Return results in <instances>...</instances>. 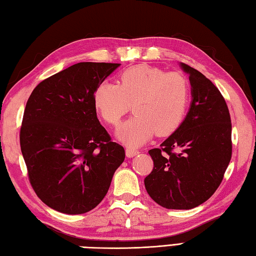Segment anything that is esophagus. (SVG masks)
<instances>
[{"instance_id": "esophagus-1", "label": "esophagus", "mask_w": 256, "mask_h": 256, "mask_svg": "<svg viewBox=\"0 0 256 256\" xmlns=\"http://www.w3.org/2000/svg\"><path fill=\"white\" fill-rule=\"evenodd\" d=\"M138 153H140V150L132 148V147H127V148H126V155H127V158H134V156H136Z\"/></svg>"}]
</instances>
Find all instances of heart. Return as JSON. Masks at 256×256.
I'll list each match as a JSON object with an SVG mask.
<instances>
[{"instance_id":"obj_1","label":"heart","mask_w":256,"mask_h":256,"mask_svg":"<svg viewBox=\"0 0 256 256\" xmlns=\"http://www.w3.org/2000/svg\"><path fill=\"white\" fill-rule=\"evenodd\" d=\"M190 96L189 80L183 74L142 64L121 72L118 84H98L93 104L106 124L118 126L132 103L135 114L118 135L128 145L137 146L155 132L163 137L176 132L184 120Z\"/></svg>"}]
</instances>
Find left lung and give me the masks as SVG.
<instances>
[{
    "instance_id": "8db88e82",
    "label": "left lung",
    "mask_w": 256,
    "mask_h": 256,
    "mask_svg": "<svg viewBox=\"0 0 256 256\" xmlns=\"http://www.w3.org/2000/svg\"><path fill=\"white\" fill-rule=\"evenodd\" d=\"M191 104L180 127L148 153L154 168L145 188L166 209H192L218 189L232 158V122L226 101L212 80L191 66ZM176 150V152H174Z\"/></svg>"
}]
</instances>
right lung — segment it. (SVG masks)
<instances>
[{"instance_id": "1", "label": "right lung", "mask_w": 256, "mask_h": 256, "mask_svg": "<svg viewBox=\"0 0 256 256\" xmlns=\"http://www.w3.org/2000/svg\"><path fill=\"white\" fill-rule=\"evenodd\" d=\"M120 64L84 62L40 82L26 102L20 130L29 181L48 207L85 214L104 198L124 160L93 104L98 84Z\"/></svg>"}]
</instances>
